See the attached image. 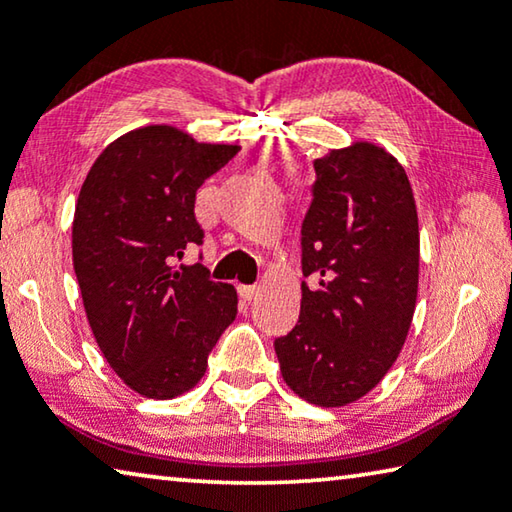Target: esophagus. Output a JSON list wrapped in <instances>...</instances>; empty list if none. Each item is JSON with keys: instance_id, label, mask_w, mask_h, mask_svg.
Instances as JSON below:
<instances>
[{"instance_id": "1", "label": "esophagus", "mask_w": 512, "mask_h": 512, "mask_svg": "<svg viewBox=\"0 0 512 512\" xmlns=\"http://www.w3.org/2000/svg\"><path fill=\"white\" fill-rule=\"evenodd\" d=\"M237 291L243 300H253L259 294V287L257 285H239Z\"/></svg>"}]
</instances>
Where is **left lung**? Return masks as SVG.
I'll use <instances>...</instances> for the list:
<instances>
[{
  "label": "left lung",
  "mask_w": 512,
  "mask_h": 512,
  "mask_svg": "<svg viewBox=\"0 0 512 512\" xmlns=\"http://www.w3.org/2000/svg\"><path fill=\"white\" fill-rule=\"evenodd\" d=\"M300 225L303 300L275 339L285 383L321 408L358 401L399 358L419 285V221L403 166L371 143L314 159Z\"/></svg>",
  "instance_id": "8db88e82"
}]
</instances>
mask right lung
Masks as SVG:
<instances>
[{"label": "right lung", "instance_id": "right-lung-1", "mask_svg": "<svg viewBox=\"0 0 512 512\" xmlns=\"http://www.w3.org/2000/svg\"><path fill=\"white\" fill-rule=\"evenodd\" d=\"M237 152L141 127L97 157L79 191L72 264L88 323L111 369L148 399L189 392L237 316L232 285L200 262L177 266L205 237L198 189Z\"/></svg>", "mask_w": 512, "mask_h": 512}]
</instances>
